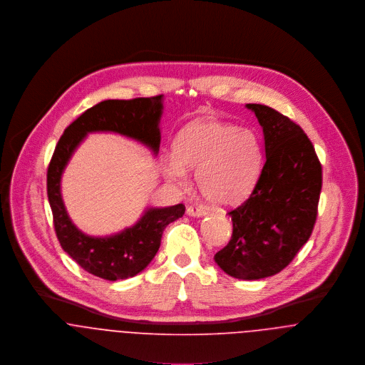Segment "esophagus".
<instances>
[{
    "label": "esophagus",
    "mask_w": 365,
    "mask_h": 365,
    "mask_svg": "<svg viewBox=\"0 0 365 365\" xmlns=\"http://www.w3.org/2000/svg\"><path fill=\"white\" fill-rule=\"evenodd\" d=\"M207 213V210L204 208H198V207H188L187 208V215L188 216H194V217H200V216H204Z\"/></svg>",
    "instance_id": "34e87169"
}]
</instances>
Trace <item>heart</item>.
I'll return each instance as SVG.
<instances>
[{"instance_id": "obj_1", "label": "heart", "mask_w": 365, "mask_h": 365, "mask_svg": "<svg viewBox=\"0 0 365 365\" xmlns=\"http://www.w3.org/2000/svg\"><path fill=\"white\" fill-rule=\"evenodd\" d=\"M171 156L161 163L164 175L182 182L187 170H195L201 195L213 205L229 207L253 188L261 168L259 135L230 122L195 119L178 130Z\"/></svg>"}]
</instances>
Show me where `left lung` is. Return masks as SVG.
<instances>
[{"label": "left lung", "instance_id": "8db88e82", "mask_svg": "<svg viewBox=\"0 0 365 365\" xmlns=\"http://www.w3.org/2000/svg\"><path fill=\"white\" fill-rule=\"evenodd\" d=\"M246 108L262 128L265 163L250 197L229 212L232 239L213 259L227 275L250 281L284 269L309 240L322 165L299 125L267 105Z\"/></svg>", "mask_w": 365, "mask_h": 365}]
</instances>
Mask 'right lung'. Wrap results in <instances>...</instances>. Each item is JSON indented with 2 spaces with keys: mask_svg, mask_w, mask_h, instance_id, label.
Here are the masks:
<instances>
[{
  "mask_svg": "<svg viewBox=\"0 0 365 365\" xmlns=\"http://www.w3.org/2000/svg\"><path fill=\"white\" fill-rule=\"evenodd\" d=\"M163 96L135 100H106L80 115L60 138L49 168L48 198L56 236L63 250L87 272L108 281L135 277L155 259L165 226L185 212L182 204L145 209L139 220L109 236H90L71 220L61 197V175L88 133H116L146 146L160 148Z\"/></svg>",
  "mask_w": 365,
  "mask_h": 365,
  "instance_id": "right-lung-1",
  "label": "right lung"
}]
</instances>
